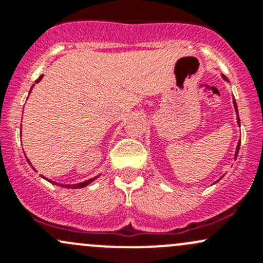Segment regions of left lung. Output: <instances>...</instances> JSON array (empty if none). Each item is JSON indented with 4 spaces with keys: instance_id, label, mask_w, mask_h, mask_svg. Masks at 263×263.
I'll list each match as a JSON object with an SVG mask.
<instances>
[{
    "instance_id": "8db88e82",
    "label": "left lung",
    "mask_w": 263,
    "mask_h": 263,
    "mask_svg": "<svg viewBox=\"0 0 263 263\" xmlns=\"http://www.w3.org/2000/svg\"><path fill=\"white\" fill-rule=\"evenodd\" d=\"M222 78L225 79V80L228 81V79L225 78L224 75H222ZM233 103H234V108H235V112H237V116H238V109H237V103H235V100H233ZM237 119H238V124H239L240 126V121H239V116L237 117ZM239 147H240V141L238 142V146H237V151H235V159H237V156H238V153H239Z\"/></svg>"
}]
</instances>
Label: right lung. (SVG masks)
<instances>
[{"label": "right lung", "mask_w": 263, "mask_h": 263, "mask_svg": "<svg viewBox=\"0 0 263 263\" xmlns=\"http://www.w3.org/2000/svg\"><path fill=\"white\" fill-rule=\"evenodd\" d=\"M42 78H43V76H39V79L38 80H36L35 82H39L42 80ZM30 91H31V89H30ZM29 161V160H28ZM30 164V163H29ZM98 177H95V178H91V179H87V181H85V182H81V183H78V184H58V183H55V182H52V181H49L50 183H55V184H58V185H61V187H65V188H84L85 185H87V184H90V183H91L92 181H95V179H97Z\"/></svg>", "instance_id": "1"}]
</instances>
